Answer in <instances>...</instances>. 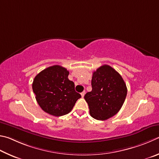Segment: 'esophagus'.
I'll return each instance as SVG.
<instances>
[{
    "label": "esophagus",
    "instance_id": "esophagus-1",
    "mask_svg": "<svg viewBox=\"0 0 159 159\" xmlns=\"http://www.w3.org/2000/svg\"><path fill=\"white\" fill-rule=\"evenodd\" d=\"M81 95H82V97L83 98V97H84V95H85V91H83V92L81 93Z\"/></svg>",
    "mask_w": 159,
    "mask_h": 159
}]
</instances>
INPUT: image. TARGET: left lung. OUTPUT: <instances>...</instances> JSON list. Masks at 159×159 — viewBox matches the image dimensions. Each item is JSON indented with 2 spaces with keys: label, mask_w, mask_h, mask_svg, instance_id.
Masks as SVG:
<instances>
[{
  "label": "left lung",
  "mask_w": 159,
  "mask_h": 159,
  "mask_svg": "<svg viewBox=\"0 0 159 159\" xmlns=\"http://www.w3.org/2000/svg\"><path fill=\"white\" fill-rule=\"evenodd\" d=\"M92 91L85 94L91 116L97 120H106L117 113L127 95L123 78L115 69L103 65L93 72Z\"/></svg>",
  "instance_id": "obj_1"
}]
</instances>
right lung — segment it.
Segmentation results:
<instances>
[{
  "label": "right lung",
  "mask_w": 159,
  "mask_h": 159,
  "mask_svg": "<svg viewBox=\"0 0 159 159\" xmlns=\"http://www.w3.org/2000/svg\"><path fill=\"white\" fill-rule=\"evenodd\" d=\"M69 71L55 65L43 70L33 80L32 88L38 105L44 112L55 116L68 114L81 95L68 80Z\"/></svg>",
  "instance_id": "add662e5"
}]
</instances>
